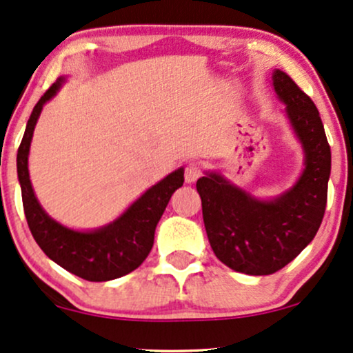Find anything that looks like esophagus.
<instances>
[{
  "instance_id": "1",
  "label": "esophagus",
  "mask_w": 353,
  "mask_h": 353,
  "mask_svg": "<svg viewBox=\"0 0 353 353\" xmlns=\"http://www.w3.org/2000/svg\"><path fill=\"white\" fill-rule=\"evenodd\" d=\"M201 175H203V168H201V165H199V163L193 162V163H188L185 167L186 183H194V181H196Z\"/></svg>"
}]
</instances>
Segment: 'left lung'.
Listing matches in <instances>:
<instances>
[{
    "mask_svg": "<svg viewBox=\"0 0 353 353\" xmlns=\"http://www.w3.org/2000/svg\"><path fill=\"white\" fill-rule=\"evenodd\" d=\"M273 86L306 152L296 185L275 201H259L216 173L196 181L212 252L247 275H272L296 259L314 239L327 203L330 147L319 111L288 73H273Z\"/></svg>",
    "mask_w": 353,
    "mask_h": 353,
    "instance_id": "8db88e82",
    "label": "left lung"
}]
</instances>
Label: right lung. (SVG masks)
Instances as JSON below:
<instances>
[{"label": "right lung", "mask_w": 353, "mask_h": 353, "mask_svg": "<svg viewBox=\"0 0 353 353\" xmlns=\"http://www.w3.org/2000/svg\"><path fill=\"white\" fill-rule=\"evenodd\" d=\"M60 78L42 94L26 125V132L17 149V178L21 183L24 214L30 234L49 259L60 267L88 281H108L124 276L147 259L154 245L155 228L165 208L183 185V168L147 190L119 219L94 232H77L50 219L34 196L29 180L28 155L34 125L46 101L59 90Z\"/></svg>", "instance_id": "1"}]
</instances>
